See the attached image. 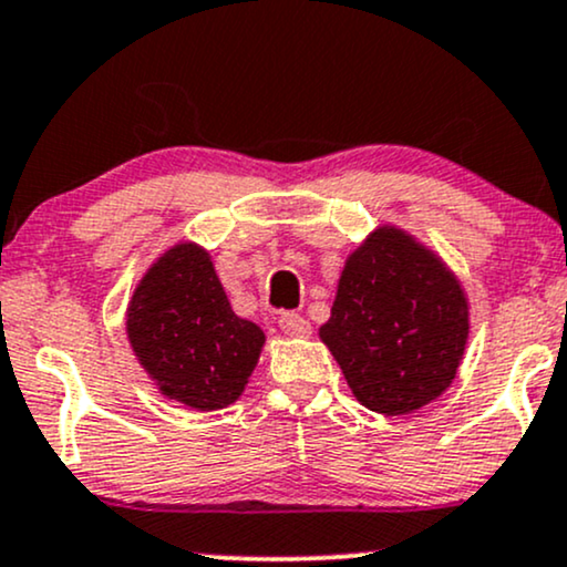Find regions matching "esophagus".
I'll use <instances>...</instances> for the list:
<instances>
[{"instance_id": "34e87169", "label": "esophagus", "mask_w": 567, "mask_h": 567, "mask_svg": "<svg viewBox=\"0 0 567 567\" xmlns=\"http://www.w3.org/2000/svg\"><path fill=\"white\" fill-rule=\"evenodd\" d=\"M279 330H282L285 336H290V338H306L311 332V324L306 322L301 313L285 311L282 317H279Z\"/></svg>"}]
</instances>
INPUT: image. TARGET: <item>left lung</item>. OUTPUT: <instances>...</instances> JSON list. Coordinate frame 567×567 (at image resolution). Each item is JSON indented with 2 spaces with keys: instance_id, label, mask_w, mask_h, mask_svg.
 <instances>
[{
  "instance_id": "8db88e82",
  "label": "left lung",
  "mask_w": 567,
  "mask_h": 567,
  "mask_svg": "<svg viewBox=\"0 0 567 567\" xmlns=\"http://www.w3.org/2000/svg\"><path fill=\"white\" fill-rule=\"evenodd\" d=\"M467 336L460 279L399 227H378L346 258L319 327L359 404L388 417L417 412L452 385Z\"/></svg>"
}]
</instances>
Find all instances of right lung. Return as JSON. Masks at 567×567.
Returning <instances> with one entry per match:
<instances>
[{
  "label": "right lung",
  "mask_w": 567,
  "mask_h": 567,
  "mask_svg": "<svg viewBox=\"0 0 567 567\" xmlns=\"http://www.w3.org/2000/svg\"><path fill=\"white\" fill-rule=\"evenodd\" d=\"M134 357L158 391L214 412L235 404L264 349V330L231 311L208 250L168 248L145 271L126 309Z\"/></svg>",
  "instance_id": "1"
}]
</instances>
